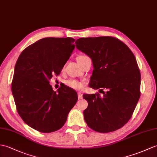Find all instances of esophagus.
<instances>
[{"mask_svg": "<svg viewBox=\"0 0 157 157\" xmlns=\"http://www.w3.org/2000/svg\"><path fill=\"white\" fill-rule=\"evenodd\" d=\"M78 99L79 100H81V99H82L83 98V94H82V93H78Z\"/></svg>", "mask_w": 157, "mask_h": 157, "instance_id": "34e87169", "label": "esophagus"}]
</instances>
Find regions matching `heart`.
Here are the masks:
<instances>
[{
	"mask_svg": "<svg viewBox=\"0 0 157 157\" xmlns=\"http://www.w3.org/2000/svg\"><path fill=\"white\" fill-rule=\"evenodd\" d=\"M86 57L87 56H80L78 57L77 60L78 61L82 60L83 59H84V58ZM65 83H66V85L68 87H71V88L74 89V90H82L83 87L82 83L78 81V80H76V79H68V80H67L66 82H65Z\"/></svg>",
	"mask_w": 157,
	"mask_h": 157,
	"instance_id": "1",
	"label": "heart"
}]
</instances>
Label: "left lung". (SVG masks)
I'll return each instance as SVG.
<instances>
[{
	"label": "left lung",
	"mask_w": 157,
	"mask_h": 157,
	"mask_svg": "<svg viewBox=\"0 0 157 157\" xmlns=\"http://www.w3.org/2000/svg\"><path fill=\"white\" fill-rule=\"evenodd\" d=\"M75 46L92 60L90 86L103 94L83 95L88 102L83 111L87 126L101 133L122 128L140 96V73L133 53L120 40L108 36L79 38Z\"/></svg>",
	"instance_id": "left-lung-1"
}]
</instances>
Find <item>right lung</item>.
<instances>
[{
    "label": "right lung",
    "instance_id": "add662e5",
    "mask_svg": "<svg viewBox=\"0 0 157 157\" xmlns=\"http://www.w3.org/2000/svg\"><path fill=\"white\" fill-rule=\"evenodd\" d=\"M74 41L71 37L41 39L24 49L17 61L11 85L17 110L39 132L60 129L78 101L77 93L66 86L54 92L49 84L71 56Z\"/></svg>",
    "mask_w": 157,
    "mask_h": 157
}]
</instances>
